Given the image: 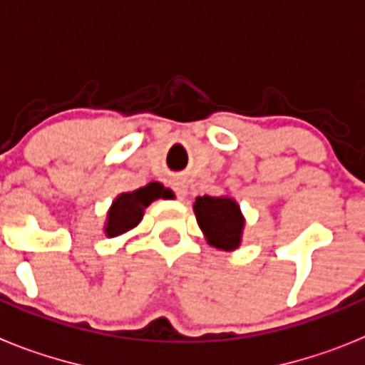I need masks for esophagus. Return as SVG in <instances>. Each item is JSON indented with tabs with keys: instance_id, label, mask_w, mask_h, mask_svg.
I'll use <instances>...</instances> for the list:
<instances>
[{
	"instance_id": "1",
	"label": "esophagus",
	"mask_w": 365,
	"mask_h": 365,
	"mask_svg": "<svg viewBox=\"0 0 365 365\" xmlns=\"http://www.w3.org/2000/svg\"><path fill=\"white\" fill-rule=\"evenodd\" d=\"M174 191H176L178 198H185L187 197V182L183 180V178H178V180H174Z\"/></svg>"
}]
</instances>
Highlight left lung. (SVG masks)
Here are the masks:
<instances>
[{"label":"left lung","mask_w":365,"mask_h":365,"mask_svg":"<svg viewBox=\"0 0 365 365\" xmlns=\"http://www.w3.org/2000/svg\"><path fill=\"white\" fill-rule=\"evenodd\" d=\"M197 222L211 247L220 250L240 249L243 240L245 217L240 204L228 195L222 197H197L192 204Z\"/></svg>","instance_id":"left-lung-1"}]
</instances>
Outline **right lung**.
I'll use <instances>...</instances> for the list:
<instances>
[{
  "label": "right lung",
  "mask_w": 365,
  "mask_h": 365,
  "mask_svg": "<svg viewBox=\"0 0 365 365\" xmlns=\"http://www.w3.org/2000/svg\"><path fill=\"white\" fill-rule=\"evenodd\" d=\"M170 197H173V191L163 187L159 182H150L145 187H139L135 191L120 192L107 211L103 232H106L107 237H116V235L130 232L143 220L145 210L152 202L158 200V198Z\"/></svg>",
  "instance_id": "1"
}]
</instances>
